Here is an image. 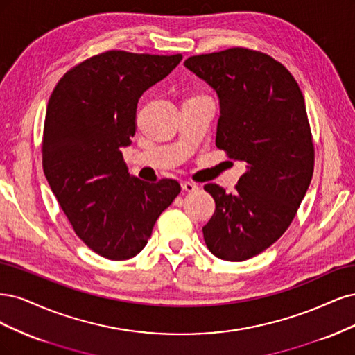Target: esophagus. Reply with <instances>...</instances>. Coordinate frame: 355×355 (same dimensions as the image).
<instances>
[{
    "label": "esophagus",
    "instance_id": "obj_1",
    "mask_svg": "<svg viewBox=\"0 0 355 355\" xmlns=\"http://www.w3.org/2000/svg\"><path fill=\"white\" fill-rule=\"evenodd\" d=\"M181 189L184 190V191H189V193H191V191H196L199 187H198V184H194V182H190V181H184L181 184Z\"/></svg>",
    "mask_w": 355,
    "mask_h": 355
}]
</instances>
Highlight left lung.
I'll list each match as a JSON object with an SVG mask.
<instances>
[{
    "instance_id": "left-lung-1",
    "label": "left lung",
    "mask_w": 355,
    "mask_h": 355,
    "mask_svg": "<svg viewBox=\"0 0 355 355\" xmlns=\"http://www.w3.org/2000/svg\"><path fill=\"white\" fill-rule=\"evenodd\" d=\"M184 66L218 96L216 147L248 168L234 194L205 186L215 200L205 243L216 258L246 261L288 230L310 187L314 146L304 96L291 72L259 51L228 49Z\"/></svg>"
}]
</instances>
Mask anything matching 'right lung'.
Returning <instances> with one entry per match:
<instances>
[{"label":"right lung","instance_id":"obj_1","mask_svg":"<svg viewBox=\"0 0 355 355\" xmlns=\"http://www.w3.org/2000/svg\"><path fill=\"white\" fill-rule=\"evenodd\" d=\"M182 55L106 51L79 63L55 85L45 113L42 168L67 220L100 257L140 254L181 187L130 175L122 148L137 130V105Z\"/></svg>","mask_w":355,"mask_h":355}]
</instances>
